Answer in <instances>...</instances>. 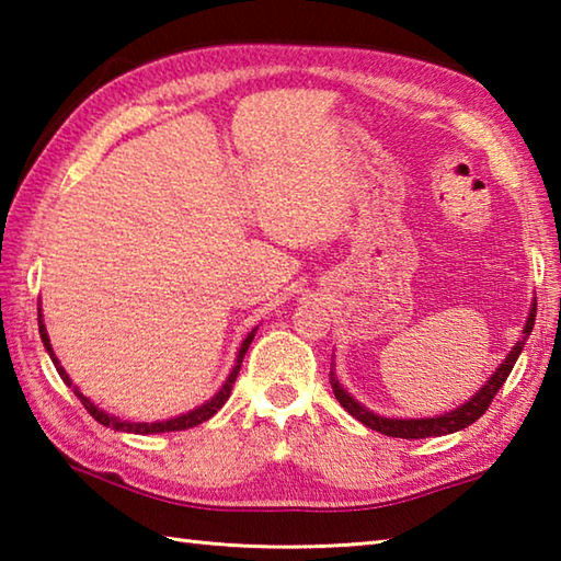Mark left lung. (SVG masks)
I'll list each match as a JSON object with an SVG mask.
<instances>
[{"label": "left lung", "mask_w": 561, "mask_h": 561, "mask_svg": "<svg viewBox=\"0 0 561 561\" xmlns=\"http://www.w3.org/2000/svg\"><path fill=\"white\" fill-rule=\"evenodd\" d=\"M535 317H537V299L531 301L527 324H525V329H522V334H525V336L517 341V346H512L507 358L502 360V364L495 368V374L490 376V381L482 386L468 403L458 405L450 413H443V415H435V417H383V415H378V413L368 411V408L360 405L356 398H351L344 391V386L339 383V378H336L334 371H331L329 381H331V388H334L336 401L344 405V411H348L351 415L356 417V421L364 423L366 428L378 431L383 435H391V438H431V435H448V433H455V431H462L488 411L492 398H495V393L500 391L502 383L507 381L510 371L515 368V360L522 354V346H525L527 336L531 334V327H535Z\"/></svg>", "instance_id": "1"}]
</instances>
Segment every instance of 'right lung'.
Segmentation results:
<instances>
[{
  "mask_svg": "<svg viewBox=\"0 0 561 561\" xmlns=\"http://www.w3.org/2000/svg\"><path fill=\"white\" fill-rule=\"evenodd\" d=\"M254 331H257V329H252L250 334H247V339L242 341L240 351H237V358H234V366H232L230 376H227V381L222 383L220 391H217V393L210 398V401L203 403V405H197L195 411L183 413V415H178V417H170V421H156V423H130V421H121V417L111 415V413H106V411H101V408H99L96 403H91V398L83 396V393L79 391V388H76V386L71 383L69 374L64 371V366L59 364V358H56L54 348H51V344H49V334H46V327H44V321H42V309H39V334H42V341H44V348L49 351V356H51V360H54L56 371H59V376L64 378V383H69V388H73V393L79 396V401L83 403V408H87V411H89L93 417H96V421H99L101 425H106V428H113V431L138 433V435H148V433H170V431H187V428H193V425H201L203 421H210V417H213L217 411H220V408L225 405L227 398H230V393H232V383L237 381V374H240L242 358H244V354H247V348H250V344H252Z\"/></svg>",
  "mask_w": 561,
  "mask_h": 561,
  "instance_id": "right-lung-1",
  "label": "right lung"
}]
</instances>
